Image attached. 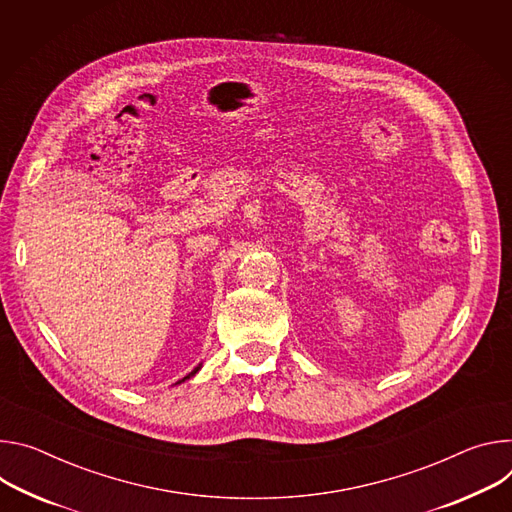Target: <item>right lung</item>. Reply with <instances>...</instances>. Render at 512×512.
Returning a JSON list of instances; mask_svg holds the SVG:
<instances>
[{"label": "right lung", "instance_id": "right-lung-1", "mask_svg": "<svg viewBox=\"0 0 512 512\" xmlns=\"http://www.w3.org/2000/svg\"><path fill=\"white\" fill-rule=\"evenodd\" d=\"M197 370H199V368H195V370H193V372H191V374H189V376H185V378H183V380H187V378H191V376H193V374H195V372H197ZM183 380H181V382H183Z\"/></svg>", "mask_w": 512, "mask_h": 512}]
</instances>
